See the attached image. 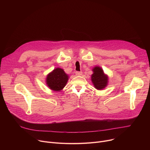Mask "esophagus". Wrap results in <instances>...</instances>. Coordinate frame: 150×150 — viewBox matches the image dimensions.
Wrapping results in <instances>:
<instances>
[{
	"instance_id": "obj_1",
	"label": "esophagus",
	"mask_w": 150,
	"mask_h": 150,
	"mask_svg": "<svg viewBox=\"0 0 150 150\" xmlns=\"http://www.w3.org/2000/svg\"><path fill=\"white\" fill-rule=\"evenodd\" d=\"M75 74H76V75L80 76V75H82V72L81 71H76L75 72Z\"/></svg>"
}]
</instances>
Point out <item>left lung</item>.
Segmentation results:
<instances>
[{"mask_svg": "<svg viewBox=\"0 0 150 150\" xmlns=\"http://www.w3.org/2000/svg\"><path fill=\"white\" fill-rule=\"evenodd\" d=\"M93 74L91 75V80L96 88L102 90L107 86L108 84V77L104 75L103 69L96 67L93 69Z\"/></svg>", "mask_w": 150, "mask_h": 150, "instance_id": "1", "label": "left lung"}]
</instances>
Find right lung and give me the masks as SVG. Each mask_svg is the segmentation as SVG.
Here are the masks:
<instances>
[{"mask_svg": "<svg viewBox=\"0 0 150 150\" xmlns=\"http://www.w3.org/2000/svg\"><path fill=\"white\" fill-rule=\"evenodd\" d=\"M68 76L60 68H56L49 74L46 78L48 87L54 91H60L65 86Z\"/></svg>", "mask_w": 150, "mask_h": 150, "instance_id": "obj_1", "label": "right lung"}]
</instances>
